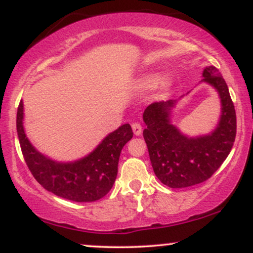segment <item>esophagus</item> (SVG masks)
Returning a JSON list of instances; mask_svg holds the SVG:
<instances>
[{"label":"esophagus","mask_w":253,"mask_h":253,"mask_svg":"<svg viewBox=\"0 0 253 253\" xmlns=\"http://www.w3.org/2000/svg\"><path fill=\"white\" fill-rule=\"evenodd\" d=\"M132 129H133V133H134V135H140L141 134V125L139 123H133L132 124Z\"/></svg>","instance_id":"esophagus-1"}]
</instances>
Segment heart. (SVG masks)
Masks as SVG:
<instances>
[{
  "label": "heart",
  "instance_id": "1",
  "mask_svg": "<svg viewBox=\"0 0 253 253\" xmlns=\"http://www.w3.org/2000/svg\"><path fill=\"white\" fill-rule=\"evenodd\" d=\"M145 83H146L147 85H155V84L158 83V77H156V76L147 77L146 80H145Z\"/></svg>",
  "mask_w": 253,
  "mask_h": 253
}]
</instances>
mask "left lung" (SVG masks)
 <instances>
[{"label": "left lung", "instance_id": "1", "mask_svg": "<svg viewBox=\"0 0 253 253\" xmlns=\"http://www.w3.org/2000/svg\"><path fill=\"white\" fill-rule=\"evenodd\" d=\"M202 82L216 89L221 98V118L211 134L189 138L170 123L176 101L153 102L145 109L144 139L156 176L170 188H187L211 178L233 146L237 133L234 104L228 86L215 66L203 70Z\"/></svg>", "mask_w": 253, "mask_h": 253}]
</instances>
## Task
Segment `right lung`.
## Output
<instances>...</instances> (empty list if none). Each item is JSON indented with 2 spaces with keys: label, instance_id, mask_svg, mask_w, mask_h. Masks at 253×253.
I'll use <instances>...</instances> for the list:
<instances>
[{
  "label": "right lung",
  "instance_id": "1",
  "mask_svg": "<svg viewBox=\"0 0 253 253\" xmlns=\"http://www.w3.org/2000/svg\"><path fill=\"white\" fill-rule=\"evenodd\" d=\"M24 104L20 101L16 129L28 169L38 183L54 195L75 202H92L109 193L118 175L123 147L133 136L129 124H125L103 139L88 155L74 163H58L34 149L25 134Z\"/></svg>",
  "mask_w": 253,
  "mask_h": 253
}]
</instances>
